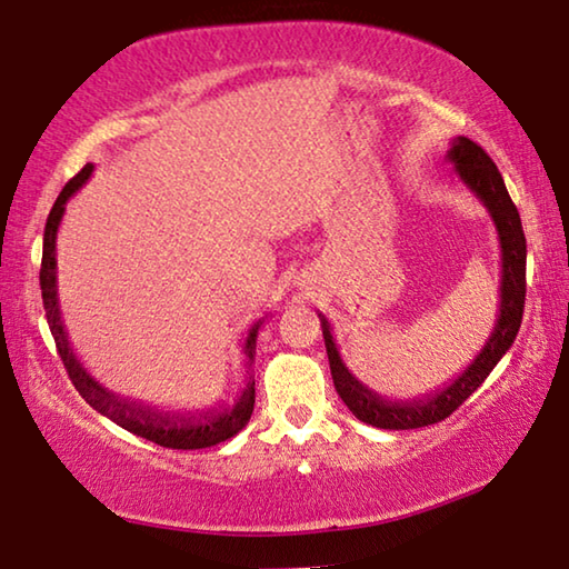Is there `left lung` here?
Returning <instances> with one entry per match:
<instances>
[{"mask_svg": "<svg viewBox=\"0 0 569 569\" xmlns=\"http://www.w3.org/2000/svg\"><path fill=\"white\" fill-rule=\"evenodd\" d=\"M448 160L453 162L456 173L461 181L469 186L481 204L487 207L489 217H492L497 238H500V259H502V277H500V310H497V323L492 333H489L487 345L481 352L473 357L469 368H466L456 380L448 386L438 388L435 393L417 396V399L407 401H391L383 396L370 391L362 386L349 368L341 360L337 341L331 337V326L321 318L326 355H329L331 378L337 386V393L341 401L347 403L349 411L372 427L380 430H417V427H427L440 422L453 415L477 388L485 383V378L495 370V365L502 360V355L512 347L518 337L520 321H523V306H526V236L523 224H520V214L516 204H512L508 189L500 170L492 162V158L481 150L477 142L466 137H456L450 142Z\"/></svg>", "mask_w": 569, "mask_h": 569, "instance_id": "left-lung-1", "label": "left lung"}]
</instances>
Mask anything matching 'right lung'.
Wrapping results in <instances>:
<instances>
[{"label": "right lung", "mask_w": 569, "mask_h": 569, "mask_svg": "<svg viewBox=\"0 0 569 569\" xmlns=\"http://www.w3.org/2000/svg\"><path fill=\"white\" fill-rule=\"evenodd\" d=\"M90 176H92V162H88V166H84L80 173H77L64 189H61L59 199L53 201V209L49 220H46V230H43L41 295H43L46 321H49V329L53 333V341H57L61 362H64V368L69 372V380H72L82 399L88 401L98 415L108 417L111 422L123 427V430L134 432L137 438L158 442L162 448L199 450V448H212L217 442L230 440L232 435L243 430L248 419L253 415V403H256L253 380H248L232 407L197 409V411H189V415H181V411H160V409L144 407V403L139 401L121 399V396L108 391L106 386H100L98 380L82 368V362L77 360L72 347H69L67 329L64 323H61V310H59V298H57V232H59L61 217H64L67 201L82 189ZM261 323L263 321H256L251 329H248V337L243 345L248 365H251L256 355V337H259Z\"/></svg>", "instance_id": "right-lung-1"}]
</instances>
